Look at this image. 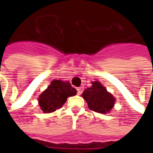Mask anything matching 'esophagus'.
<instances>
[{
  "mask_svg": "<svg viewBox=\"0 0 153 153\" xmlns=\"http://www.w3.org/2000/svg\"><path fill=\"white\" fill-rule=\"evenodd\" d=\"M83 88H77V93L79 94V95H80V94H82V93H83Z\"/></svg>",
  "mask_w": 153,
  "mask_h": 153,
  "instance_id": "1",
  "label": "esophagus"
}]
</instances>
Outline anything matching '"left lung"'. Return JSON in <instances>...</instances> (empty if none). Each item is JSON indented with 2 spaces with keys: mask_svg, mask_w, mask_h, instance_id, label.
I'll return each mask as SVG.
<instances>
[{
  "mask_svg": "<svg viewBox=\"0 0 153 153\" xmlns=\"http://www.w3.org/2000/svg\"><path fill=\"white\" fill-rule=\"evenodd\" d=\"M82 96L90 110L102 114L109 112L115 104V97L97 81L93 82L91 88L84 90Z\"/></svg>",
  "mask_w": 153,
  "mask_h": 153,
  "instance_id": "1",
  "label": "left lung"
}]
</instances>
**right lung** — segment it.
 <instances>
[{
    "mask_svg": "<svg viewBox=\"0 0 153 153\" xmlns=\"http://www.w3.org/2000/svg\"><path fill=\"white\" fill-rule=\"evenodd\" d=\"M76 93V89L72 88L69 82L53 80L39 96V106L44 113L53 112L63 106L67 97L74 96Z\"/></svg>",
    "mask_w": 153,
    "mask_h": 153,
    "instance_id": "right-lung-1",
    "label": "right lung"
}]
</instances>
